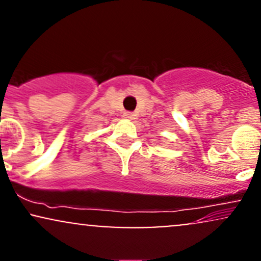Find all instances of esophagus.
Instances as JSON below:
<instances>
[{
    "mask_svg": "<svg viewBox=\"0 0 261 261\" xmlns=\"http://www.w3.org/2000/svg\"><path fill=\"white\" fill-rule=\"evenodd\" d=\"M124 118L128 119V120H134V119H136V114L131 113V112H125L124 113Z\"/></svg>",
    "mask_w": 261,
    "mask_h": 261,
    "instance_id": "34e87169",
    "label": "esophagus"
}]
</instances>
